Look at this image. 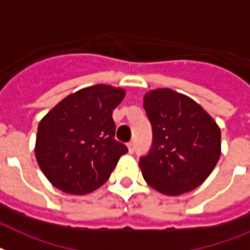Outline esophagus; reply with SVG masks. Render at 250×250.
Returning <instances> with one entry per match:
<instances>
[{
	"label": "esophagus",
	"instance_id": "obj_1",
	"mask_svg": "<svg viewBox=\"0 0 250 250\" xmlns=\"http://www.w3.org/2000/svg\"><path fill=\"white\" fill-rule=\"evenodd\" d=\"M127 147H128V153L132 154L133 151H135V143H133V141L128 143L127 144Z\"/></svg>",
	"mask_w": 250,
	"mask_h": 250
}]
</instances>
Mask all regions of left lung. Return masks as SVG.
<instances>
[{
  "instance_id": "left-lung-1",
  "label": "left lung",
  "mask_w": 250,
  "mask_h": 250,
  "mask_svg": "<svg viewBox=\"0 0 250 250\" xmlns=\"http://www.w3.org/2000/svg\"><path fill=\"white\" fill-rule=\"evenodd\" d=\"M144 107L153 145L140 159L144 180L166 195H181L206 181L221 157V129L200 105L171 88L151 90Z\"/></svg>"
}]
</instances>
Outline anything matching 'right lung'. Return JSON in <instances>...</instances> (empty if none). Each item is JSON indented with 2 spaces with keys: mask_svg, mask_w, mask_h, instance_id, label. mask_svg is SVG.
<instances>
[{
  "mask_svg": "<svg viewBox=\"0 0 250 250\" xmlns=\"http://www.w3.org/2000/svg\"><path fill=\"white\" fill-rule=\"evenodd\" d=\"M125 91L95 84L70 93L38 125L36 159L55 188L84 195L109 180L119 158L128 151L114 139L113 110Z\"/></svg>",
  "mask_w": 250,
  "mask_h": 250,
  "instance_id": "obj_1",
  "label": "right lung"
}]
</instances>
